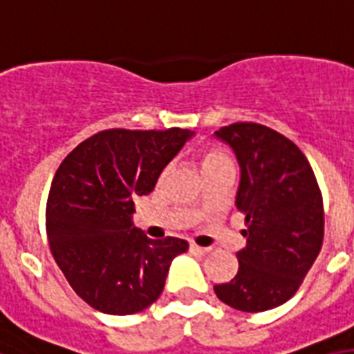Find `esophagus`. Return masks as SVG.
I'll return each mask as SVG.
<instances>
[{
    "mask_svg": "<svg viewBox=\"0 0 354 354\" xmlns=\"http://www.w3.org/2000/svg\"><path fill=\"white\" fill-rule=\"evenodd\" d=\"M190 253L207 254V253H210V248H199V245H196V243H190Z\"/></svg>",
    "mask_w": 354,
    "mask_h": 354,
    "instance_id": "1",
    "label": "esophagus"
}]
</instances>
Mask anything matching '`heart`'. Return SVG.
I'll list each match as a JSON object with an SVG mask.
<instances>
[{"label": "heart", "instance_id": "obj_1", "mask_svg": "<svg viewBox=\"0 0 354 354\" xmlns=\"http://www.w3.org/2000/svg\"><path fill=\"white\" fill-rule=\"evenodd\" d=\"M223 162H231V158L227 155L223 149L220 147H205L201 153V164L203 169L210 168V166H216V164H223Z\"/></svg>", "mask_w": 354, "mask_h": 354}]
</instances>
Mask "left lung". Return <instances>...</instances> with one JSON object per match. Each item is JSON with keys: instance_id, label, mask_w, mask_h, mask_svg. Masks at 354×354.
I'll list each match as a JSON object with an SVG mask.
<instances>
[{"instance_id": "left-lung-1", "label": "left lung", "mask_w": 354, "mask_h": 354, "mask_svg": "<svg viewBox=\"0 0 354 354\" xmlns=\"http://www.w3.org/2000/svg\"><path fill=\"white\" fill-rule=\"evenodd\" d=\"M214 134L240 164L236 208L248 227L238 273L214 292L236 310H271L299 290L322 251V192L303 151L273 129L240 122Z\"/></svg>"}]
</instances>
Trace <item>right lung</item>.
<instances>
[{
  "label": "right lung",
  "instance_id": "obj_1",
  "mask_svg": "<svg viewBox=\"0 0 354 354\" xmlns=\"http://www.w3.org/2000/svg\"><path fill=\"white\" fill-rule=\"evenodd\" d=\"M186 129H109L81 142L57 169L49 188L46 229L55 262L92 308L127 316L162 294L171 260L188 242L151 240L133 227L134 199L190 138Z\"/></svg>",
  "mask_w": 354,
  "mask_h": 354
}]
</instances>
